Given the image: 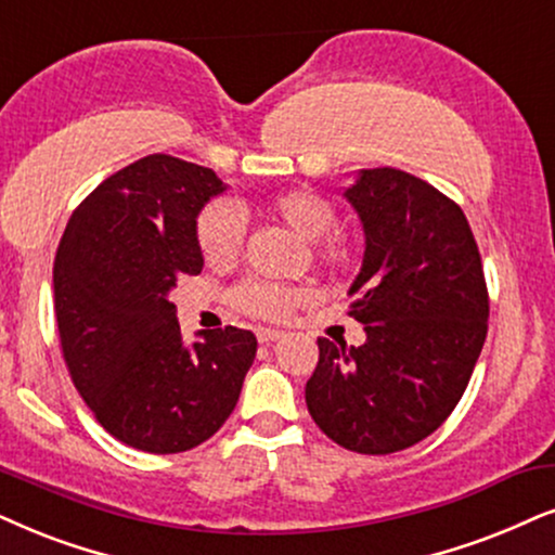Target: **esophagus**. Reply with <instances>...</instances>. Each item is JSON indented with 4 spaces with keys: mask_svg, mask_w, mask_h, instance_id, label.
<instances>
[{
    "mask_svg": "<svg viewBox=\"0 0 555 555\" xmlns=\"http://www.w3.org/2000/svg\"><path fill=\"white\" fill-rule=\"evenodd\" d=\"M256 335H258V340H261V343H273V340L284 338L282 330H273V327H258Z\"/></svg>",
    "mask_w": 555,
    "mask_h": 555,
    "instance_id": "obj_1",
    "label": "esophagus"
}]
</instances>
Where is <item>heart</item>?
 <instances>
[{
	"instance_id": "1",
	"label": "heart",
	"mask_w": 555,
	"mask_h": 555,
	"mask_svg": "<svg viewBox=\"0 0 555 555\" xmlns=\"http://www.w3.org/2000/svg\"><path fill=\"white\" fill-rule=\"evenodd\" d=\"M263 209L299 237L318 243V254L327 266L348 263L350 245L346 237L335 233L338 209L327 196L307 192V189H294V192L271 196ZM194 237L207 263L233 266L243 254L245 217L230 202H209L196 215ZM233 299L243 312L254 314V318L284 320L294 312V307L307 299V292L271 282H245L237 286Z\"/></svg>"
}]
</instances>
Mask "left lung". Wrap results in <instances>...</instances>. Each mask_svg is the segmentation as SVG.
Masks as SVG:
<instances>
[{
	"mask_svg": "<svg viewBox=\"0 0 555 555\" xmlns=\"http://www.w3.org/2000/svg\"><path fill=\"white\" fill-rule=\"evenodd\" d=\"M343 196L366 250L350 284L363 346L318 338L307 410L348 451L387 455L438 430L464 397L483 340L489 294L464 209L399 168H363Z\"/></svg>",
	"mask_w": 555,
	"mask_h": 555,
	"instance_id": "1",
	"label": "left lung"
}]
</instances>
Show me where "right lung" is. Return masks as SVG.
<instances>
[{"mask_svg": "<svg viewBox=\"0 0 555 555\" xmlns=\"http://www.w3.org/2000/svg\"><path fill=\"white\" fill-rule=\"evenodd\" d=\"M212 168L153 153L74 209L53 261L55 320L74 387L125 446L181 453L235 410L256 335L202 330L184 346L168 292L205 266L196 215L225 192Z\"/></svg>", "mask_w": 555, "mask_h": 555, "instance_id": "obj_1", "label": "right lung"}]
</instances>
